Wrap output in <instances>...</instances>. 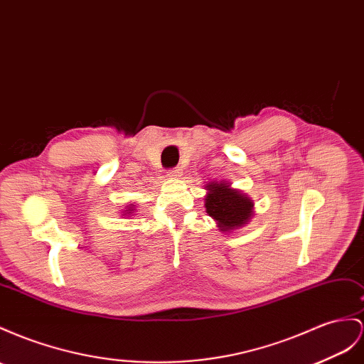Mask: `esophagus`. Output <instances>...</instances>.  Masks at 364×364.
<instances>
[{"instance_id":"1","label":"esophagus","mask_w":364,"mask_h":364,"mask_svg":"<svg viewBox=\"0 0 364 364\" xmlns=\"http://www.w3.org/2000/svg\"><path fill=\"white\" fill-rule=\"evenodd\" d=\"M181 173H183V171L180 169V167H173V169L167 171V176H169V178H178V176H181Z\"/></svg>"}]
</instances>
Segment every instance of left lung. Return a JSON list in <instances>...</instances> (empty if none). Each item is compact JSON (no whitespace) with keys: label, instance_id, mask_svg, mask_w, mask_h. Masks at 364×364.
Here are the masks:
<instances>
[{"label":"left lung","instance_id":"obj_1","mask_svg":"<svg viewBox=\"0 0 364 364\" xmlns=\"http://www.w3.org/2000/svg\"><path fill=\"white\" fill-rule=\"evenodd\" d=\"M204 208L209 217L217 221L220 230L232 232L243 228L254 215V201L241 191L232 189L226 181H210Z\"/></svg>","mask_w":364,"mask_h":364}]
</instances>
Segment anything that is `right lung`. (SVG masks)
Here are the masks:
<instances>
[{
	"label": "right lung",
	"mask_w": 364,
	"mask_h": 364,
	"mask_svg": "<svg viewBox=\"0 0 364 364\" xmlns=\"http://www.w3.org/2000/svg\"><path fill=\"white\" fill-rule=\"evenodd\" d=\"M132 206H134V204H130V206H126V208H127V210H124V215H130V213H134V210H135V209H134Z\"/></svg>",
	"instance_id": "add662e5"
}]
</instances>
